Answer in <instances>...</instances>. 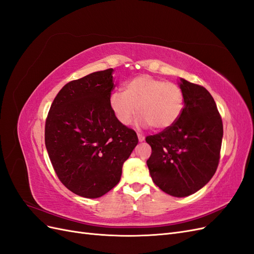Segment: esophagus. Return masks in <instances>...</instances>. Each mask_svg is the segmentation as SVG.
I'll return each instance as SVG.
<instances>
[{"instance_id":"esophagus-1","label":"esophagus","mask_w":254,"mask_h":254,"mask_svg":"<svg viewBox=\"0 0 254 254\" xmlns=\"http://www.w3.org/2000/svg\"><path fill=\"white\" fill-rule=\"evenodd\" d=\"M137 137H139V141L140 142H143L145 140V136L143 134H141V133H137Z\"/></svg>"}]
</instances>
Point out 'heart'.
Here are the masks:
<instances>
[{
	"label": "heart",
	"mask_w": 254,
	"mask_h": 254,
	"mask_svg": "<svg viewBox=\"0 0 254 254\" xmlns=\"http://www.w3.org/2000/svg\"><path fill=\"white\" fill-rule=\"evenodd\" d=\"M124 92L109 97L114 117L123 125L131 124L137 115L143 125L156 130L173 126L183 109V92L178 84L142 74L124 84Z\"/></svg>",
	"instance_id": "1"
}]
</instances>
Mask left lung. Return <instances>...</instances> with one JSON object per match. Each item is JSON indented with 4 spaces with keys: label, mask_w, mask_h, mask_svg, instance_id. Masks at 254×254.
Wrapping results in <instances>:
<instances>
[{
    "label": "left lung",
    "mask_w": 254,
    "mask_h": 254,
    "mask_svg": "<svg viewBox=\"0 0 254 254\" xmlns=\"http://www.w3.org/2000/svg\"><path fill=\"white\" fill-rule=\"evenodd\" d=\"M183 109L173 126L146 136L151 147L147 166L166 194L196 193L217 170L224 127L214 98L204 87L181 78Z\"/></svg>",
    "instance_id": "1"
}]
</instances>
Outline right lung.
<instances>
[{"mask_svg": "<svg viewBox=\"0 0 254 254\" xmlns=\"http://www.w3.org/2000/svg\"><path fill=\"white\" fill-rule=\"evenodd\" d=\"M113 68L72 80L59 91L45 121V146L57 177L74 194L97 198L121 180L136 146L134 130L114 117Z\"/></svg>", "mask_w": 254, "mask_h": 254, "instance_id": "add662e5", "label": "right lung"}]
</instances>
